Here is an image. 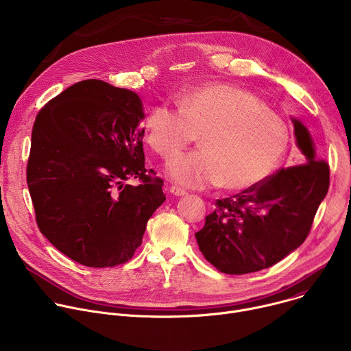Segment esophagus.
<instances>
[{"mask_svg":"<svg viewBox=\"0 0 351 351\" xmlns=\"http://www.w3.org/2000/svg\"><path fill=\"white\" fill-rule=\"evenodd\" d=\"M169 191H171L172 194H175V195H184V194H186V190L182 189V187H179V186H171V187H169Z\"/></svg>","mask_w":351,"mask_h":351,"instance_id":"34e87169","label":"esophagus"}]
</instances>
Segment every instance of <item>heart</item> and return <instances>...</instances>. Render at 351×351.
Wrapping results in <instances>:
<instances>
[{
  "instance_id": "1",
  "label": "heart",
  "mask_w": 351,
  "mask_h": 351,
  "mask_svg": "<svg viewBox=\"0 0 351 351\" xmlns=\"http://www.w3.org/2000/svg\"><path fill=\"white\" fill-rule=\"evenodd\" d=\"M179 107L158 104L144 121L147 144L171 160L202 134V148L178 156L171 178L186 187L245 191L267 179L289 145V126L244 88L207 83L187 90Z\"/></svg>"
}]
</instances>
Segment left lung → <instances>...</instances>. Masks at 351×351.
<instances>
[{"label": "left lung", "instance_id": "left-lung-1", "mask_svg": "<svg viewBox=\"0 0 351 351\" xmlns=\"http://www.w3.org/2000/svg\"><path fill=\"white\" fill-rule=\"evenodd\" d=\"M306 162L282 168L256 187L217 199L195 233L204 258L228 275L272 267L302 244L329 189V165L317 158L306 126L293 119Z\"/></svg>", "mask_w": 351, "mask_h": 351}]
</instances>
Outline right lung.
I'll return each mask as SVG.
<instances>
[{
  "label": "right lung",
  "instance_id": "add662e5",
  "mask_svg": "<svg viewBox=\"0 0 351 351\" xmlns=\"http://www.w3.org/2000/svg\"><path fill=\"white\" fill-rule=\"evenodd\" d=\"M143 118L136 93L97 79L71 86L36 117L26 168L36 222L82 265L128 263L165 202L164 180L144 167ZM134 178L137 186L124 183Z\"/></svg>",
  "mask_w": 351,
  "mask_h": 351
}]
</instances>
